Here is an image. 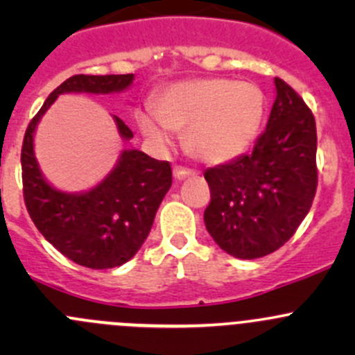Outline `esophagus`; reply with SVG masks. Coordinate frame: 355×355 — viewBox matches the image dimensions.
<instances>
[{
  "label": "esophagus",
  "instance_id": "esophagus-1",
  "mask_svg": "<svg viewBox=\"0 0 355 355\" xmlns=\"http://www.w3.org/2000/svg\"><path fill=\"white\" fill-rule=\"evenodd\" d=\"M198 171L196 170H191V168H185V166H180V164H177V166L173 168V175L177 180H184V178L187 177H192V175H196Z\"/></svg>",
  "mask_w": 355,
  "mask_h": 355
}]
</instances>
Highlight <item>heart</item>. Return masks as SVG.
<instances>
[{"label":"heart","mask_w":355,"mask_h":355,"mask_svg":"<svg viewBox=\"0 0 355 355\" xmlns=\"http://www.w3.org/2000/svg\"><path fill=\"white\" fill-rule=\"evenodd\" d=\"M266 101L256 84L228 78H194L163 89L153 114H139L146 137L161 146L170 130L185 131V146L204 163L220 164L244 155L259 134Z\"/></svg>","instance_id":"b5f03b06"}]
</instances>
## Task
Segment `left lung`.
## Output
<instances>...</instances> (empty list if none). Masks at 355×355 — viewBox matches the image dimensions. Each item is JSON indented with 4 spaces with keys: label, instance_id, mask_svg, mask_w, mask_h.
<instances>
[{
    "label": "left lung",
    "instance_id": "8db88e82",
    "mask_svg": "<svg viewBox=\"0 0 355 355\" xmlns=\"http://www.w3.org/2000/svg\"><path fill=\"white\" fill-rule=\"evenodd\" d=\"M277 99L250 155L204 171L207 232L241 259L268 256L290 241L316 196V121L304 99L275 78Z\"/></svg>",
    "mask_w": 355,
    "mask_h": 355
}]
</instances>
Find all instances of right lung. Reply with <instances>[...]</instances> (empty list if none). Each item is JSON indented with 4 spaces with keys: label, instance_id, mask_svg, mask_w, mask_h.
I'll return each mask as SVG.
<instances>
[{
    "label": "right lung",
    "instance_id": "obj_1",
    "mask_svg": "<svg viewBox=\"0 0 355 355\" xmlns=\"http://www.w3.org/2000/svg\"><path fill=\"white\" fill-rule=\"evenodd\" d=\"M134 73L73 75L55 89L28 123L22 144L24 200L42 237L63 256L92 270L120 266L135 256L151 232L156 211L171 187V166L142 151H123L116 168L92 191L65 194L42 178L34 156L39 118L63 92L110 94L127 89ZM118 132L132 139L130 128L114 116Z\"/></svg>",
    "mask_w": 355,
    "mask_h": 355
}]
</instances>
